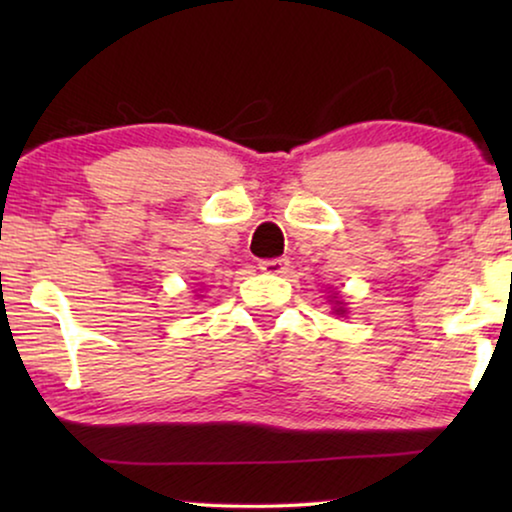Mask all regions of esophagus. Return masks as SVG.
<instances>
[{
  "label": "esophagus",
  "mask_w": 512,
  "mask_h": 512,
  "mask_svg": "<svg viewBox=\"0 0 512 512\" xmlns=\"http://www.w3.org/2000/svg\"><path fill=\"white\" fill-rule=\"evenodd\" d=\"M258 268L268 272V275H282L289 268V261L286 258H265V261L258 263Z\"/></svg>",
  "instance_id": "1"
}]
</instances>
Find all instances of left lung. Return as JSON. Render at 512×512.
<instances>
[{
	"instance_id": "left-lung-1",
	"label": "left lung",
	"mask_w": 512,
	"mask_h": 512,
	"mask_svg": "<svg viewBox=\"0 0 512 512\" xmlns=\"http://www.w3.org/2000/svg\"><path fill=\"white\" fill-rule=\"evenodd\" d=\"M338 307H335V314H345V307H342V303L338 300V303H335Z\"/></svg>"
}]
</instances>
